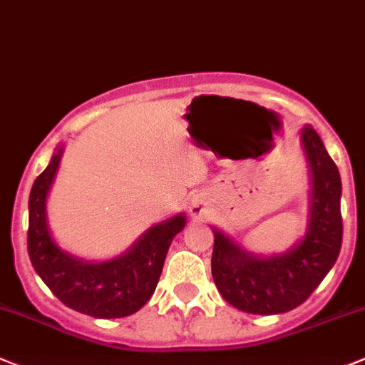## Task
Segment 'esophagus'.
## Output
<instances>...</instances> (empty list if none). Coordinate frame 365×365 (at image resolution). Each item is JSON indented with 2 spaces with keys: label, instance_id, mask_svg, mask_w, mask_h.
Returning <instances> with one entry per match:
<instances>
[{
  "label": "esophagus",
  "instance_id": "1",
  "mask_svg": "<svg viewBox=\"0 0 365 365\" xmlns=\"http://www.w3.org/2000/svg\"><path fill=\"white\" fill-rule=\"evenodd\" d=\"M209 207H211V198L205 195V192H196L190 198V205H189V212L190 216H203L207 211H209Z\"/></svg>",
  "mask_w": 365,
  "mask_h": 365
}]
</instances>
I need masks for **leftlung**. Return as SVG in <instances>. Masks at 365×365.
Returning a JSON list of instances; mask_svg holds the SVG:
<instances>
[{
    "instance_id": "8db88e82",
    "label": "left lung",
    "mask_w": 365,
    "mask_h": 365,
    "mask_svg": "<svg viewBox=\"0 0 365 365\" xmlns=\"http://www.w3.org/2000/svg\"><path fill=\"white\" fill-rule=\"evenodd\" d=\"M309 170L305 232L289 249L272 255L247 251L227 231L215 235L211 271L232 307L251 314H280L304 304L334 265L342 247V180L326 145L311 125L300 129Z\"/></svg>"
}]
</instances>
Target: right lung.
I'll use <instances>...</instances> for the list:
<instances>
[{"mask_svg": "<svg viewBox=\"0 0 365 365\" xmlns=\"http://www.w3.org/2000/svg\"><path fill=\"white\" fill-rule=\"evenodd\" d=\"M65 143L56 147L47 169L36 178L29 198V256L38 277L58 300L94 318H123L149 302L158 285L170 242L187 223L185 212L150 225L120 255L85 260L65 251L48 227L47 200Z\"/></svg>", "mask_w": 365, "mask_h": 365, "instance_id": "obj_1", "label": "right lung"}]
</instances>
